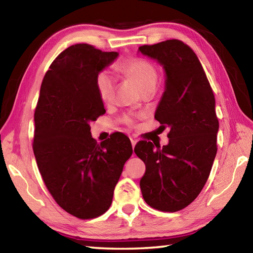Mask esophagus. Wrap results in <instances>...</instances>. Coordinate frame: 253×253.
Returning a JSON list of instances; mask_svg holds the SVG:
<instances>
[{"label":"esophagus","instance_id":"esophagus-1","mask_svg":"<svg viewBox=\"0 0 253 253\" xmlns=\"http://www.w3.org/2000/svg\"><path fill=\"white\" fill-rule=\"evenodd\" d=\"M130 142H131V146H132V148L135 147V145L137 144V139L135 138V137H130Z\"/></svg>","mask_w":253,"mask_h":253}]
</instances>
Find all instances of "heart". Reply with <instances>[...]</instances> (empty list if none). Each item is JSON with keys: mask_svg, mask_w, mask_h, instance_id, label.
Segmentation results:
<instances>
[{"mask_svg": "<svg viewBox=\"0 0 253 253\" xmlns=\"http://www.w3.org/2000/svg\"><path fill=\"white\" fill-rule=\"evenodd\" d=\"M117 68L123 75L134 80L142 92L155 90L158 83V71L153 63L143 59H129L118 65ZM96 85L99 97L105 104L113 101L116 90V79L110 72H99L96 78ZM123 121L128 125L132 124L130 116H125Z\"/></svg>", "mask_w": 253, "mask_h": 253, "instance_id": "heart-1", "label": "heart"}]
</instances>
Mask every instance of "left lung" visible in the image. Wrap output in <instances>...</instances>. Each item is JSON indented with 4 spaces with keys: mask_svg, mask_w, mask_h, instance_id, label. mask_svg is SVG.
I'll return each instance as SVG.
<instances>
[{
    "mask_svg": "<svg viewBox=\"0 0 253 253\" xmlns=\"http://www.w3.org/2000/svg\"><path fill=\"white\" fill-rule=\"evenodd\" d=\"M165 71V89L155 111L160 132L168 129L169 144L142 140L135 153L146 172L139 182L152 208L176 212L198 198L216 155L219 121L215 99L203 67L190 46L166 40L138 48Z\"/></svg>",
    "mask_w": 253,
    "mask_h": 253,
    "instance_id": "left-lung-1",
    "label": "left lung"
}]
</instances>
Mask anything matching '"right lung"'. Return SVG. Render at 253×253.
<instances>
[{
	"label": "right lung",
	"mask_w": 253,
	"mask_h": 253,
	"mask_svg": "<svg viewBox=\"0 0 253 253\" xmlns=\"http://www.w3.org/2000/svg\"><path fill=\"white\" fill-rule=\"evenodd\" d=\"M117 57L85 43L62 51L46 71L34 113L33 152L45 186L60 207L83 220L109 209L132 154L122 132L97 144L90 131V123L106 113L97 75Z\"/></svg>",
	"instance_id": "obj_1"
}]
</instances>
